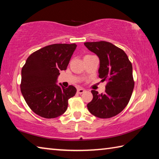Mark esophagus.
Masks as SVG:
<instances>
[{"label":"esophagus","instance_id":"obj_1","mask_svg":"<svg viewBox=\"0 0 159 159\" xmlns=\"http://www.w3.org/2000/svg\"><path fill=\"white\" fill-rule=\"evenodd\" d=\"M84 92H85V89H82V88H80V89H77V93H80V94H81V93H84Z\"/></svg>","mask_w":159,"mask_h":159}]
</instances>
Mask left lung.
Masks as SVG:
<instances>
[{
  "instance_id": "8db88e82",
  "label": "left lung",
  "mask_w": 159,
  "mask_h": 159,
  "mask_svg": "<svg viewBox=\"0 0 159 159\" xmlns=\"http://www.w3.org/2000/svg\"><path fill=\"white\" fill-rule=\"evenodd\" d=\"M84 44L99 58L98 77L108 81L103 93L92 90L93 99L87 104V108L97 118H112L126 107L131 98L134 87L132 63L123 50L110 42Z\"/></svg>"
}]
</instances>
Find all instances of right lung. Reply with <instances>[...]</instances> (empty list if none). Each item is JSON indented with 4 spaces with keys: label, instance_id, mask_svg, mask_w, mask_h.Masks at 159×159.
Returning a JSON list of instances; mask_svg holds the SVG:
<instances>
[{
    "label": "right lung",
    "instance_id": "1",
    "mask_svg": "<svg viewBox=\"0 0 159 159\" xmlns=\"http://www.w3.org/2000/svg\"><path fill=\"white\" fill-rule=\"evenodd\" d=\"M77 45L56 43L45 46L28 57L22 68L20 89L32 111L42 118H55L66 111L74 97V86L56 84L61 70H66ZM60 85H61L60 84Z\"/></svg>",
    "mask_w": 159,
    "mask_h": 159
}]
</instances>
